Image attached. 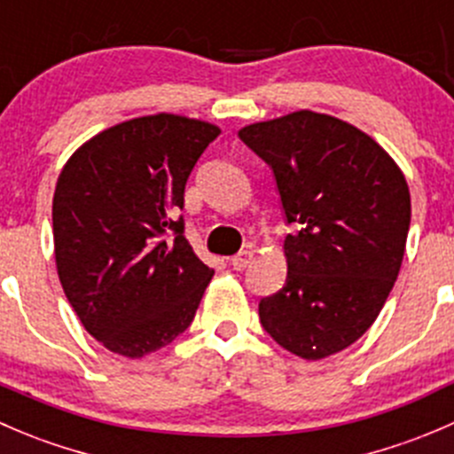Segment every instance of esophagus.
I'll return each instance as SVG.
<instances>
[{"mask_svg": "<svg viewBox=\"0 0 454 454\" xmlns=\"http://www.w3.org/2000/svg\"><path fill=\"white\" fill-rule=\"evenodd\" d=\"M250 262H253V250H241L239 254H235V257L231 259V266L235 268V270H246V268L250 266Z\"/></svg>", "mask_w": 454, "mask_h": 454, "instance_id": "obj_1", "label": "esophagus"}]
</instances>
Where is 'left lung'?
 Listing matches in <instances>:
<instances>
[{"instance_id": "left-lung-1", "label": "left lung", "mask_w": 454, "mask_h": 454, "mask_svg": "<svg viewBox=\"0 0 454 454\" xmlns=\"http://www.w3.org/2000/svg\"><path fill=\"white\" fill-rule=\"evenodd\" d=\"M275 175L286 223L284 288L259 301L281 348L324 359L355 344L402 268L411 192L399 166L355 126L312 110L239 130Z\"/></svg>"}]
</instances>
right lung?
I'll return each mask as SVG.
<instances>
[{"instance_id":"right-lung-1","label":"right lung","mask_w":454,"mask_h":454,"mask_svg":"<svg viewBox=\"0 0 454 454\" xmlns=\"http://www.w3.org/2000/svg\"><path fill=\"white\" fill-rule=\"evenodd\" d=\"M217 126L160 115L83 144L52 197L57 275L83 328L139 359L195 319L215 270L184 237V191Z\"/></svg>"}]
</instances>
